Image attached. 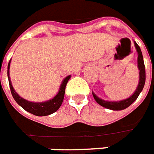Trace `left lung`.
Masks as SVG:
<instances>
[{
    "mask_svg": "<svg viewBox=\"0 0 154 154\" xmlns=\"http://www.w3.org/2000/svg\"><path fill=\"white\" fill-rule=\"evenodd\" d=\"M134 45H135V48L137 52V67L139 69V83L137 87L136 90L134 93V94L130 96L129 98L125 99V100H122V101H108L102 100V99L99 98L97 96L96 94L93 93V96H94V99L98 103L99 105L103 106V107L109 109L111 110H122L128 108L130 105H132L134 101H136L137 98L138 97L139 94H141V92L142 91V89L145 85V82H146V68H145V64H144L143 56H142V53L141 51L140 47L138 46V45L137 44L136 42H134Z\"/></svg>",
    "mask_w": 154,
    "mask_h": 154,
    "instance_id": "8db88e82",
    "label": "left lung"
}]
</instances>
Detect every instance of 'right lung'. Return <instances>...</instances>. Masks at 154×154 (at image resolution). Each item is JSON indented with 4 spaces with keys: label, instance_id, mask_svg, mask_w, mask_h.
I'll list each match as a JSON object with an SVG mask.
<instances>
[{
    "label": "right lung",
    "instance_id": "1",
    "mask_svg": "<svg viewBox=\"0 0 154 154\" xmlns=\"http://www.w3.org/2000/svg\"><path fill=\"white\" fill-rule=\"evenodd\" d=\"M10 62L11 60L8 62V84H9V87H10L11 94L13 95V97L14 98L16 102L20 106H21L25 111H27V112H30V113H32L33 115H36V116H40V117L47 116V115L52 114L53 112H55L62 104L64 97H65V87H66L68 81L69 80L71 76L69 75L63 80L57 94L53 98L50 99L49 101H44V102H32V101H29L27 100H25V99L22 98L21 97H20L17 94V92H15V90L13 89L12 83H11L10 77H9Z\"/></svg>",
    "mask_w": 154,
    "mask_h": 154
}]
</instances>
